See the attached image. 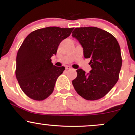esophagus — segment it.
<instances>
[{
	"instance_id": "34e87169",
	"label": "esophagus",
	"mask_w": 135,
	"mask_h": 135,
	"mask_svg": "<svg viewBox=\"0 0 135 135\" xmlns=\"http://www.w3.org/2000/svg\"><path fill=\"white\" fill-rule=\"evenodd\" d=\"M65 69L66 70H70V69H71V67H70V66H66L65 67Z\"/></svg>"
}]
</instances>
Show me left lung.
Returning <instances> with one entry per match:
<instances>
[{"label": "left lung", "instance_id": "left-lung-1", "mask_svg": "<svg viewBox=\"0 0 135 135\" xmlns=\"http://www.w3.org/2000/svg\"><path fill=\"white\" fill-rule=\"evenodd\" d=\"M83 48L84 56L90 58V73L76 70L72 81L75 90L87 100L105 96L119 79L122 59L116 38L107 31L95 27H77L72 32Z\"/></svg>", "mask_w": 135, "mask_h": 135}]
</instances>
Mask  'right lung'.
<instances>
[{"label":"right lung","mask_w":135,"mask_h":135,"mask_svg":"<svg viewBox=\"0 0 135 135\" xmlns=\"http://www.w3.org/2000/svg\"><path fill=\"white\" fill-rule=\"evenodd\" d=\"M73 29L48 27L34 30L26 37L17 53L15 73L21 89L28 97L41 101L52 94L65 67L53 65L51 57Z\"/></svg>","instance_id":"right-lung-1"}]
</instances>
